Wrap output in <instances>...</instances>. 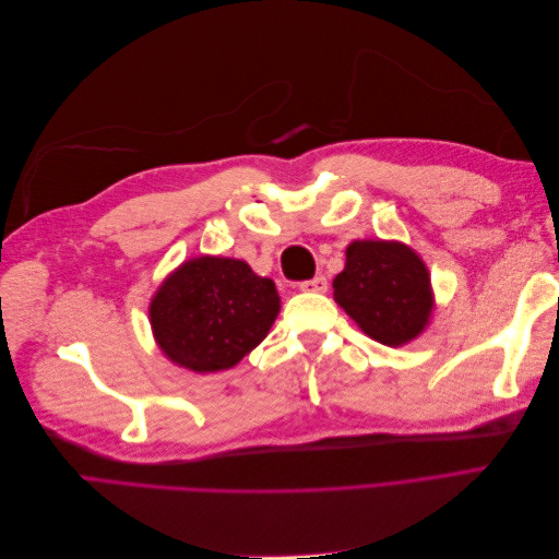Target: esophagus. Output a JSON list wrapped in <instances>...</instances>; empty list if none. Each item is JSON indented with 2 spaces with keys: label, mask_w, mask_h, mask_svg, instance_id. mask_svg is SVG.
<instances>
[{
  "label": "esophagus",
  "mask_w": 559,
  "mask_h": 559,
  "mask_svg": "<svg viewBox=\"0 0 559 559\" xmlns=\"http://www.w3.org/2000/svg\"><path fill=\"white\" fill-rule=\"evenodd\" d=\"M300 292H317V294H324L329 289V280L326 277H312V280H306L300 282Z\"/></svg>",
  "instance_id": "esophagus-1"
}]
</instances>
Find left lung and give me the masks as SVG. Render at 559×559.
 <instances>
[{
    "mask_svg": "<svg viewBox=\"0 0 559 559\" xmlns=\"http://www.w3.org/2000/svg\"><path fill=\"white\" fill-rule=\"evenodd\" d=\"M333 296L366 335L399 347L427 326L431 289L425 263L399 242L357 240L347 263L333 280Z\"/></svg>",
    "mask_w": 559,
    "mask_h": 559,
    "instance_id": "8db88e82",
    "label": "left lung"
}]
</instances>
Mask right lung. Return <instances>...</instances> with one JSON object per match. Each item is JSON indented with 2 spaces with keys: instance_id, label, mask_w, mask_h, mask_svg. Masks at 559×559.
<instances>
[{
  "instance_id": "add662e5",
  "label": "right lung",
  "mask_w": 559,
  "mask_h": 559,
  "mask_svg": "<svg viewBox=\"0 0 559 559\" xmlns=\"http://www.w3.org/2000/svg\"><path fill=\"white\" fill-rule=\"evenodd\" d=\"M280 312L273 280L245 261L200 257L167 277L151 300V326L167 359L195 373L238 364Z\"/></svg>"
}]
</instances>
